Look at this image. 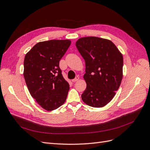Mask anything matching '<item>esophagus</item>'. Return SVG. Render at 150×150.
I'll use <instances>...</instances> for the list:
<instances>
[{
  "instance_id": "obj_1",
  "label": "esophagus",
  "mask_w": 150,
  "mask_h": 150,
  "mask_svg": "<svg viewBox=\"0 0 150 150\" xmlns=\"http://www.w3.org/2000/svg\"><path fill=\"white\" fill-rule=\"evenodd\" d=\"M79 79V77L76 76L74 79L72 80V82H76V81H78Z\"/></svg>"
}]
</instances>
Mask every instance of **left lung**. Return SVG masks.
<instances>
[{
    "label": "left lung",
    "mask_w": 150,
    "mask_h": 150,
    "mask_svg": "<svg viewBox=\"0 0 150 150\" xmlns=\"http://www.w3.org/2000/svg\"><path fill=\"white\" fill-rule=\"evenodd\" d=\"M85 61L87 86L81 95L88 105L101 108L110 103L122 78L123 57L111 40L97 37L79 39L76 43Z\"/></svg>",
    "instance_id": "8db88e82"
}]
</instances>
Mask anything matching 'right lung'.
<instances>
[{"mask_svg":"<svg viewBox=\"0 0 150 150\" xmlns=\"http://www.w3.org/2000/svg\"><path fill=\"white\" fill-rule=\"evenodd\" d=\"M70 40H50L36 44L25 54L24 77L29 91L44 110L52 111L66 101L69 84L64 79L59 61Z\"/></svg>","mask_w":150,"mask_h":150,"instance_id":"obj_1","label":"right lung"}]
</instances>
